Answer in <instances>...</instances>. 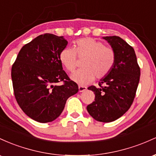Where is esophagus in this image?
I'll return each mask as SVG.
<instances>
[{"label":"esophagus","instance_id":"1","mask_svg":"<svg viewBox=\"0 0 156 156\" xmlns=\"http://www.w3.org/2000/svg\"><path fill=\"white\" fill-rule=\"evenodd\" d=\"M86 90H87V87L83 86V85H79V91L80 92H83Z\"/></svg>","mask_w":156,"mask_h":156}]
</instances>
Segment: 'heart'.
Returning a JSON list of instances; mask_svg holds the SVG:
<instances>
[{"mask_svg": "<svg viewBox=\"0 0 156 156\" xmlns=\"http://www.w3.org/2000/svg\"><path fill=\"white\" fill-rule=\"evenodd\" d=\"M76 53L80 57L86 56L83 69L75 71L71 76V80L79 85H87L94 81L95 76L104 78L113 69L115 62L113 49L94 38H81L75 42V49L66 47L59 54V60L68 71H73L76 69Z\"/></svg>", "mask_w": 156, "mask_h": 156, "instance_id": "1", "label": "heart"}]
</instances>
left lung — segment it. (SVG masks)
Instances as JSON below:
<instances>
[{"instance_id": "obj_1", "label": "left lung", "mask_w": 156, "mask_h": 156, "mask_svg": "<svg viewBox=\"0 0 156 156\" xmlns=\"http://www.w3.org/2000/svg\"><path fill=\"white\" fill-rule=\"evenodd\" d=\"M102 38L114 51L115 62L110 73L100 80L99 87H87L95 94V101L87 106V111L98 122H111L130 108L139 83L140 68L133 48L127 42L118 36Z\"/></svg>"}]
</instances>
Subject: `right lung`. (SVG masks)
Here are the masks:
<instances>
[{
	"instance_id": "right-lung-1",
	"label": "right lung",
	"mask_w": 156,
	"mask_h": 156,
	"mask_svg": "<svg viewBox=\"0 0 156 156\" xmlns=\"http://www.w3.org/2000/svg\"><path fill=\"white\" fill-rule=\"evenodd\" d=\"M67 45L62 36L41 34L23 46L12 67L14 94L19 106L40 123L59 117L67 99L79 90L59 60V54ZM61 81L63 85H55Z\"/></svg>"
}]
</instances>
